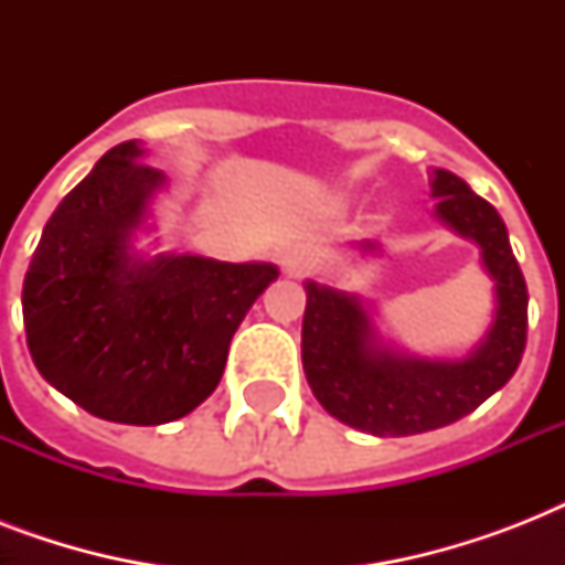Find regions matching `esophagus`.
Listing matches in <instances>:
<instances>
[{"mask_svg": "<svg viewBox=\"0 0 565 565\" xmlns=\"http://www.w3.org/2000/svg\"><path fill=\"white\" fill-rule=\"evenodd\" d=\"M278 264H281L284 275H290V278H301V275H308L317 264V257H313V248L305 246V243H296V246H287L278 257Z\"/></svg>", "mask_w": 565, "mask_h": 565, "instance_id": "esophagus-1", "label": "esophagus"}]
</instances>
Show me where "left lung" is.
<instances>
[{"label":"left lung","mask_w":565,"mask_h":565,"mask_svg":"<svg viewBox=\"0 0 565 565\" xmlns=\"http://www.w3.org/2000/svg\"><path fill=\"white\" fill-rule=\"evenodd\" d=\"M434 216L481 252L492 281V322L460 358H422L386 340L358 292L305 281L301 363L317 402L334 419L372 437H411L463 419L516 372L527 334V287L508 228L487 199L448 170H430ZM377 255V239L352 243Z\"/></svg>","instance_id":"obj_1"}]
</instances>
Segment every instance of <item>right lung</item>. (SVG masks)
<instances>
[{
  "instance_id": "1",
  "label": "right lung",
  "mask_w": 565,
  "mask_h": 565,
  "mask_svg": "<svg viewBox=\"0 0 565 565\" xmlns=\"http://www.w3.org/2000/svg\"><path fill=\"white\" fill-rule=\"evenodd\" d=\"M114 146L49 216L22 284L31 361L57 393L119 425H163L216 390L234 331L278 266L137 248L167 175Z\"/></svg>"
}]
</instances>
